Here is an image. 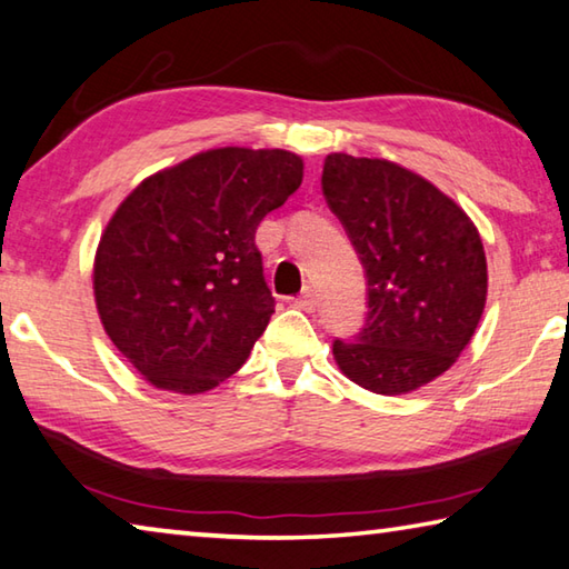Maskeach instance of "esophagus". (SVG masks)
<instances>
[{
	"instance_id": "1",
	"label": "esophagus",
	"mask_w": 569,
	"mask_h": 569,
	"mask_svg": "<svg viewBox=\"0 0 569 569\" xmlns=\"http://www.w3.org/2000/svg\"><path fill=\"white\" fill-rule=\"evenodd\" d=\"M297 305H300L302 310H315V305H317V290H315V287L307 284L305 290H302V295H300V300H297Z\"/></svg>"
}]
</instances>
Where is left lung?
<instances>
[{
	"label": "left lung",
	"mask_w": 569,
	"mask_h": 569,
	"mask_svg": "<svg viewBox=\"0 0 569 569\" xmlns=\"http://www.w3.org/2000/svg\"><path fill=\"white\" fill-rule=\"evenodd\" d=\"M322 194L367 277V320L335 340L340 370L365 390L405 395L450 370L487 300L472 219L420 174L387 159L330 154Z\"/></svg>",
	"instance_id": "obj_1"
}]
</instances>
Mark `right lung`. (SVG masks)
I'll list each match as a JSON object with an SVG mask.
<instances>
[{"label": "right lung", "mask_w": 569, "mask_h": 569, "mask_svg": "<svg viewBox=\"0 0 569 569\" xmlns=\"http://www.w3.org/2000/svg\"><path fill=\"white\" fill-rule=\"evenodd\" d=\"M302 184L284 149L224 147L144 179L94 257L104 332L159 390L197 395L244 365L274 312L254 232Z\"/></svg>", "instance_id": "1"}]
</instances>
